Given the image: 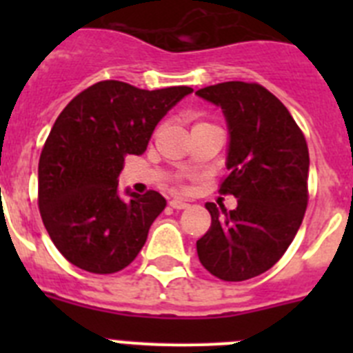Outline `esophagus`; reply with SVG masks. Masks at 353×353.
<instances>
[{
    "instance_id": "esophagus-1",
    "label": "esophagus",
    "mask_w": 353,
    "mask_h": 353,
    "mask_svg": "<svg viewBox=\"0 0 353 353\" xmlns=\"http://www.w3.org/2000/svg\"><path fill=\"white\" fill-rule=\"evenodd\" d=\"M170 207L174 208V210H182V208L189 207V203H187V201H183V199L174 198V199H171V201H170Z\"/></svg>"
}]
</instances>
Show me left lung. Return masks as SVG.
<instances>
[{"label": "left lung", "mask_w": 353, "mask_h": 353, "mask_svg": "<svg viewBox=\"0 0 353 353\" xmlns=\"http://www.w3.org/2000/svg\"><path fill=\"white\" fill-rule=\"evenodd\" d=\"M196 93L226 117L230 173L219 192L236 198L230 212L205 205L212 224L196 249L212 276L245 281L276 265L301 228L310 199L307 143L285 104L261 84L228 81Z\"/></svg>", "instance_id": "left-lung-1"}]
</instances>
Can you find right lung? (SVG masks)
<instances>
[{"label":"right lung","mask_w":353,"mask_h":353,"mask_svg":"<svg viewBox=\"0 0 353 353\" xmlns=\"http://www.w3.org/2000/svg\"><path fill=\"white\" fill-rule=\"evenodd\" d=\"M189 86L141 90L101 81L56 118L39 161V208L56 249L79 269L114 274L134 261L166 207L157 191L118 196L127 155H141Z\"/></svg>","instance_id":"add662e5"}]
</instances>
